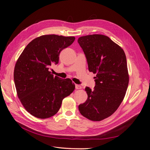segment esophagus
<instances>
[{
	"instance_id": "34e87169",
	"label": "esophagus",
	"mask_w": 150,
	"mask_h": 150,
	"mask_svg": "<svg viewBox=\"0 0 150 150\" xmlns=\"http://www.w3.org/2000/svg\"><path fill=\"white\" fill-rule=\"evenodd\" d=\"M75 87H76V89H80L82 88V87H81L79 84H75Z\"/></svg>"
}]
</instances>
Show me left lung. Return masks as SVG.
<instances>
[{
  "label": "left lung",
  "mask_w": 150,
  "mask_h": 150,
  "mask_svg": "<svg viewBox=\"0 0 150 150\" xmlns=\"http://www.w3.org/2000/svg\"><path fill=\"white\" fill-rule=\"evenodd\" d=\"M87 59L89 72L96 74L93 89L86 87L88 99L78 108L91 121L110 116L123 100L129 83L125 53L122 49L101 34L82 36L78 39Z\"/></svg>",
  "instance_id": "8db88e82"
}]
</instances>
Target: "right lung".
<instances>
[{
  "label": "right lung",
  "mask_w": 150,
  "mask_h": 150,
  "mask_svg": "<svg viewBox=\"0 0 150 150\" xmlns=\"http://www.w3.org/2000/svg\"><path fill=\"white\" fill-rule=\"evenodd\" d=\"M74 40L55 34L41 35L29 42L17 59L13 72L17 96L33 116L45 119L56 115L62 99L74 90L71 79L54 77L49 71L51 65L58 64L62 50Z\"/></svg>",
  "instance_id": "obj_1"
}]
</instances>
